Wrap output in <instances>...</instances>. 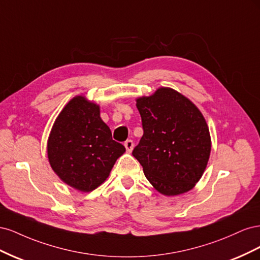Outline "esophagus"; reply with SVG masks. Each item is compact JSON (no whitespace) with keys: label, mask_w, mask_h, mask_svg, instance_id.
<instances>
[{"label":"esophagus","mask_w":260,"mask_h":260,"mask_svg":"<svg viewBox=\"0 0 260 260\" xmlns=\"http://www.w3.org/2000/svg\"><path fill=\"white\" fill-rule=\"evenodd\" d=\"M133 146H135V143H133L132 140H128V141H125V142H124V147H125V149H127L128 153L132 152Z\"/></svg>","instance_id":"34e87169"}]
</instances>
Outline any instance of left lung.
<instances>
[{
    "instance_id": "left-lung-1",
    "label": "left lung",
    "mask_w": 260,
    "mask_h": 260,
    "mask_svg": "<svg viewBox=\"0 0 260 260\" xmlns=\"http://www.w3.org/2000/svg\"><path fill=\"white\" fill-rule=\"evenodd\" d=\"M143 137L132 155L156 191L176 196L191 191L211 151L207 122L196 105L171 88L137 100Z\"/></svg>"
}]
</instances>
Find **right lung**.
I'll return each mask as SVG.
<instances>
[{
  "instance_id": "obj_1",
  "label": "right lung",
  "mask_w": 260,
  "mask_h": 260,
  "mask_svg": "<svg viewBox=\"0 0 260 260\" xmlns=\"http://www.w3.org/2000/svg\"><path fill=\"white\" fill-rule=\"evenodd\" d=\"M48 158L57 177L80 192L95 190L125 152L102 120L100 106L83 95L70 100L54 121Z\"/></svg>"
}]
</instances>
